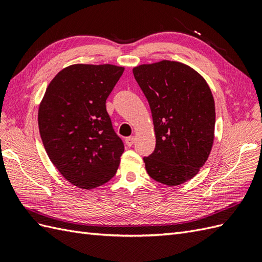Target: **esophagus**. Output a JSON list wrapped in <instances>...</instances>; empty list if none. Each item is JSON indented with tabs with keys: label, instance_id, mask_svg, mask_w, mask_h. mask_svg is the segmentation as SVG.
<instances>
[{
	"label": "esophagus",
	"instance_id": "esophagus-1",
	"mask_svg": "<svg viewBox=\"0 0 262 262\" xmlns=\"http://www.w3.org/2000/svg\"><path fill=\"white\" fill-rule=\"evenodd\" d=\"M134 142H135V137H134V136H130V137H126V138H125V143H126V145L128 146V147L133 146Z\"/></svg>",
	"mask_w": 262,
	"mask_h": 262
}]
</instances>
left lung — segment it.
<instances>
[{
    "label": "left lung",
    "mask_w": 262,
    "mask_h": 262,
    "mask_svg": "<svg viewBox=\"0 0 262 262\" xmlns=\"http://www.w3.org/2000/svg\"><path fill=\"white\" fill-rule=\"evenodd\" d=\"M134 77L149 103L156 147L144 157L148 175L178 186L195 177L209 156L216 113L205 78L179 62L143 64Z\"/></svg>",
    "instance_id": "left-lung-1"
}]
</instances>
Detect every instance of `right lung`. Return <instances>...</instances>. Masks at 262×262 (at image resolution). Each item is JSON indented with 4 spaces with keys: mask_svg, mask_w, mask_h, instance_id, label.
<instances>
[{
    "mask_svg": "<svg viewBox=\"0 0 262 262\" xmlns=\"http://www.w3.org/2000/svg\"><path fill=\"white\" fill-rule=\"evenodd\" d=\"M124 67L75 64L59 72L38 108L44 148L57 170L78 188L92 189L112 179L124 152L113 128L106 99Z\"/></svg>",
    "mask_w": 262,
    "mask_h": 262,
    "instance_id": "1",
    "label": "right lung"
}]
</instances>
